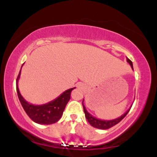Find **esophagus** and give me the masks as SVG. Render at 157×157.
I'll use <instances>...</instances> for the list:
<instances>
[{
  "instance_id": "34e87169",
  "label": "esophagus",
  "mask_w": 157,
  "mask_h": 157,
  "mask_svg": "<svg viewBox=\"0 0 157 157\" xmlns=\"http://www.w3.org/2000/svg\"><path fill=\"white\" fill-rule=\"evenodd\" d=\"M77 87L80 88V89H85L84 84H82V83H78V84H77Z\"/></svg>"
}]
</instances>
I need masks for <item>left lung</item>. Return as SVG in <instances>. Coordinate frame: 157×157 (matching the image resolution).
Segmentation results:
<instances>
[{"label":"left lung","mask_w":157,"mask_h":157,"mask_svg":"<svg viewBox=\"0 0 157 157\" xmlns=\"http://www.w3.org/2000/svg\"><path fill=\"white\" fill-rule=\"evenodd\" d=\"M127 62L131 65V68H133L132 62H131V61L129 60L128 58H127ZM83 101H84V100H82L83 111L85 113V116H86V119H87L88 122H89L90 125H91V126H93V127L97 128H99V129H102V130H105V129H109V128H110L113 127V125H117V124L119 123V122L121 121L122 119H123L126 116V115H127V113L129 112V111H130V109H131V108H130V109L128 110L127 111H125V113H123L122 116H120V117H118V118L113 119V120H100V119H97L96 117H93L92 115L90 114V113L88 112L87 110H86V107H85V105L83 104Z\"/></svg>","instance_id":"1"}]
</instances>
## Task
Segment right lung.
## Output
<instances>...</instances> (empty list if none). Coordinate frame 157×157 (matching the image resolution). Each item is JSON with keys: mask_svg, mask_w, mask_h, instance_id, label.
Returning <instances> with one entry per match:
<instances>
[{"mask_svg": "<svg viewBox=\"0 0 157 157\" xmlns=\"http://www.w3.org/2000/svg\"><path fill=\"white\" fill-rule=\"evenodd\" d=\"M21 68L16 81V89H17V96L20 102L27 115L36 123L41 124V125H51L58 121L62 117L66 104L69 101L71 91L75 89V87L66 90L58 97L54 100H52L51 102H48V103L44 105H33L25 100V99L20 93L18 80L21 76Z\"/></svg>", "mask_w": 157, "mask_h": 157, "instance_id": "1", "label": "right lung"}]
</instances>
